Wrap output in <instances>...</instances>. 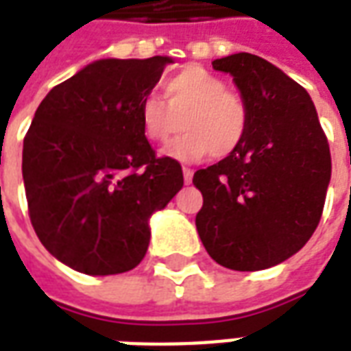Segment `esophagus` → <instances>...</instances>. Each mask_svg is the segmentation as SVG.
Returning a JSON list of instances; mask_svg holds the SVG:
<instances>
[{
    "label": "esophagus",
    "instance_id": "esophagus-1",
    "mask_svg": "<svg viewBox=\"0 0 351 351\" xmlns=\"http://www.w3.org/2000/svg\"><path fill=\"white\" fill-rule=\"evenodd\" d=\"M182 173H184V182L191 184V180H193V171H191V169H188V167H184Z\"/></svg>",
    "mask_w": 351,
    "mask_h": 351
}]
</instances>
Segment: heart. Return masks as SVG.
Listing matches in <instances>:
<instances>
[{"label": "heart", "mask_w": 351, "mask_h": 351, "mask_svg": "<svg viewBox=\"0 0 351 351\" xmlns=\"http://www.w3.org/2000/svg\"><path fill=\"white\" fill-rule=\"evenodd\" d=\"M163 99L145 95L138 103V123L152 143H165L163 156L191 163L206 154L228 158L243 145L250 130V107L243 93L201 65H188L161 84Z\"/></svg>", "instance_id": "heart-1"}]
</instances>
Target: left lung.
<instances>
[{"label": "left lung", "instance_id": "1", "mask_svg": "<svg viewBox=\"0 0 351 351\" xmlns=\"http://www.w3.org/2000/svg\"><path fill=\"white\" fill-rule=\"evenodd\" d=\"M250 107L244 143L193 184L201 243L216 263L261 271L286 261L316 231L331 180L329 143L306 90L248 52L214 60Z\"/></svg>", "mask_w": 351, "mask_h": 351}]
</instances>
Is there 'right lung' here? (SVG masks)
Returning a JSON list of instances; mask_svg holds the SVG:
<instances>
[{"label":"right lung","instance_id":"add662e5","mask_svg":"<svg viewBox=\"0 0 351 351\" xmlns=\"http://www.w3.org/2000/svg\"><path fill=\"white\" fill-rule=\"evenodd\" d=\"M173 58L97 60L47 93L24 137L27 213L43 246L75 271L135 269L148 220L182 188L180 163L158 158L138 103Z\"/></svg>","mask_w":351,"mask_h":351}]
</instances>
